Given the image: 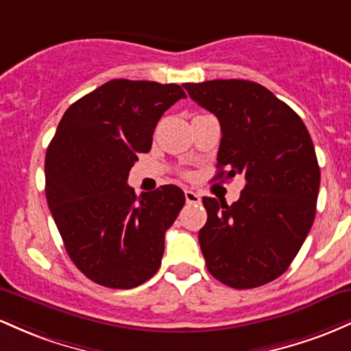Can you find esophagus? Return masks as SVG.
Returning a JSON list of instances; mask_svg holds the SVG:
<instances>
[{
  "instance_id": "1",
  "label": "esophagus",
  "mask_w": 351,
  "mask_h": 351,
  "mask_svg": "<svg viewBox=\"0 0 351 351\" xmlns=\"http://www.w3.org/2000/svg\"><path fill=\"white\" fill-rule=\"evenodd\" d=\"M184 195H186V200L187 204H199L200 202V195L197 194L194 191H184Z\"/></svg>"
}]
</instances>
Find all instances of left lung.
<instances>
[{
	"label": "left lung",
	"mask_w": 351,
	"mask_h": 351,
	"mask_svg": "<svg viewBox=\"0 0 351 351\" xmlns=\"http://www.w3.org/2000/svg\"><path fill=\"white\" fill-rule=\"evenodd\" d=\"M184 88L220 123L215 179L245 180L232 206L202 199L207 222L199 243L207 270L232 289L265 285L289 269L312 228L320 189L312 137L300 116L257 82L215 80Z\"/></svg>",
	"instance_id": "1"
}]
</instances>
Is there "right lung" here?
<instances>
[{
	"instance_id": "obj_1",
	"label": "right lung",
	"mask_w": 351,
	"mask_h": 351,
	"mask_svg": "<svg viewBox=\"0 0 351 351\" xmlns=\"http://www.w3.org/2000/svg\"><path fill=\"white\" fill-rule=\"evenodd\" d=\"M177 84L112 80L69 106L48 145L46 199L66 252L86 277L134 289L159 270L164 235L186 204L177 186L137 197L128 186Z\"/></svg>"
}]
</instances>
